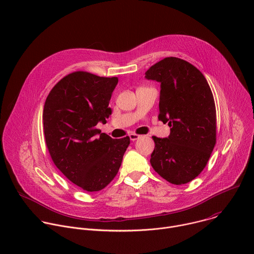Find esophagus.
I'll return each mask as SVG.
<instances>
[{
    "label": "esophagus",
    "mask_w": 254,
    "mask_h": 254,
    "mask_svg": "<svg viewBox=\"0 0 254 254\" xmlns=\"http://www.w3.org/2000/svg\"><path fill=\"white\" fill-rule=\"evenodd\" d=\"M129 138H130V140L134 141V140H136V139L139 138V135L136 134V133H130V134H129Z\"/></svg>",
    "instance_id": "obj_1"
}]
</instances>
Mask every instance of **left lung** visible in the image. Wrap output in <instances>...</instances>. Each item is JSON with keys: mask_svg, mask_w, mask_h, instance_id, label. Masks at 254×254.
<instances>
[{"mask_svg": "<svg viewBox=\"0 0 254 254\" xmlns=\"http://www.w3.org/2000/svg\"><path fill=\"white\" fill-rule=\"evenodd\" d=\"M161 83L159 120L168 123L170 135L153 136L154 170L175 185L189 183L207 165L216 143V108L211 88L191 63L167 57L146 72Z\"/></svg>", "mask_w": 254, "mask_h": 254, "instance_id": "left-lung-1", "label": "left lung"}]
</instances>
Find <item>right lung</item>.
<instances>
[{
	"mask_svg": "<svg viewBox=\"0 0 254 254\" xmlns=\"http://www.w3.org/2000/svg\"><path fill=\"white\" fill-rule=\"evenodd\" d=\"M118 82V77L76 71L51 89L44 104V135L52 161L87 192L112 182L129 144L128 136L112 138L95 127L112 115L108 103Z\"/></svg>",
	"mask_w": 254,
	"mask_h": 254,
	"instance_id": "add662e5",
	"label": "right lung"
}]
</instances>
